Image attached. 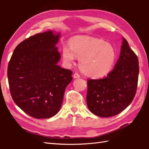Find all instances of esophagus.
<instances>
[{"instance_id": "esophagus-1", "label": "esophagus", "mask_w": 149, "mask_h": 149, "mask_svg": "<svg viewBox=\"0 0 149 149\" xmlns=\"http://www.w3.org/2000/svg\"><path fill=\"white\" fill-rule=\"evenodd\" d=\"M80 74H79L78 73H77V72H75V73L73 74V78H80Z\"/></svg>"}]
</instances>
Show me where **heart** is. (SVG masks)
<instances>
[{"instance_id": "obj_1", "label": "heart", "mask_w": 149, "mask_h": 149, "mask_svg": "<svg viewBox=\"0 0 149 149\" xmlns=\"http://www.w3.org/2000/svg\"><path fill=\"white\" fill-rule=\"evenodd\" d=\"M64 63L71 65L76 58H80V68L92 78L107 76L113 68L117 53L113 46L100 39L88 36H76L71 45H64L62 49Z\"/></svg>"}]
</instances>
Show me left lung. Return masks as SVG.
Wrapping results in <instances>:
<instances>
[{
    "instance_id": "obj_1",
    "label": "left lung",
    "mask_w": 149,
    "mask_h": 149,
    "mask_svg": "<svg viewBox=\"0 0 149 149\" xmlns=\"http://www.w3.org/2000/svg\"><path fill=\"white\" fill-rule=\"evenodd\" d=\"M122 44L119 58L113 71L104 78L87 81V107L99 117H110L120 113L136 94L138 59L124 38Z\"/></svg>"
}]
</instances>
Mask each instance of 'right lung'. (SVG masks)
<instances>
[{"mask_svg": "<svg viewBox=\"0 0 149 149\" xmlns=\"http://www.w3.org/2000/svg\"><path fill=\"white\" fill-rule=\"evenodd\" d=\"M60 33L48 31L20 42L8 68L10 92L25 113L36 118H48L60 110L72 72L57 64L61 56L57 45Z\"/></svg>", "mask_w": 149, "mask_h": 149, "instance_id": "right-lung-1", "label": "right lung"}]
</instances>
